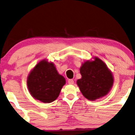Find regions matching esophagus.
<instances>
[{"instance_id": "obj_1", "label": "esophagus", "mask_w": 135, "mask_h": 135, "mask_svg": "<svg viewBox=\"0 0 135 135\" xmlns=\"http://www.w3.org/2000/svg\"><path fill=\"white\" fill-rule=\"evenodd\" d=\"M68 83H69V84H74V80H73V79H69V80H68Z\"/></svg>"}]
</instances>
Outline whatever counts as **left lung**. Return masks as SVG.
Wrapping results in <instances>:
<instances>
[{"label":"left lung","instance_id":"8db88e82","mask_svg":"<svg viewBox=\"0 0 135 135\" xmlns=\"http://www.w3.org/2000/svg\"><path fill=\"white\" fill-rule=\"evenodd\" d=\"M86 61L80 68L82 78L77 84L83 96L89 100H95L107 94L113 83V78L106 64L95 57Z\"/></svg>","mask_w":135,"mask_h":135}]
</instances>
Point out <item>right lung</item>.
Listing matches in <instances>:
<instances>
[{
	"label": "right lung",
	"instance_id": "add662e5",
	"mask_svg": "<svg viewBox=\"0 0 135 135\" xmlns=\"http://www.w3.org/2000/svg\"><path fill=\"white\" fill-rule=\"evenodd\" d=\"M66 80L58 74L53 63L46 61L35 66L27 78V87L35 99L51 103L57 99Z\"/></svg>",
	"mask_w": 135,
	"mask_h": 135
}]
</instances>
